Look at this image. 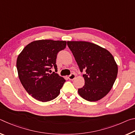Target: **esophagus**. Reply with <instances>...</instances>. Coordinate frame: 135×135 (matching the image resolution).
<instances>
[{
	"label": "esophagus",
	"mask_w": 135,
	"mask_h": 135,
	"mask_svg": "<svg viewBox=\"0 0 135 135\" xmlns=\"http://www.w3.org/2000/svg\"><path fill=\"white\" fill-rule=\"evenodd\" d=\"M75 77H76V75L74 73H72V74H71L69 76H68V79L70 80H74L75 79Z\"/></svg>",
	"instance_id": "1"
}]
</instances>
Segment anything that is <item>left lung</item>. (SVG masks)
I'll list each match as a JSON object with an SVG mask.
<instances>
[{"label":"left lung","instance_id":"left-lung-1","mask_svg":"<svg viewBox=\"0 0 135 135\" xmlns=\"http://www.w3.org/2000/svg\"><path fill=\"white\" fill-rule=\"evenodd\" d=\"M83 76L84 85L78 89L83 99L93 102L108 94L117 78L118 67L113 56L107 49L83 41L67 42Z\"/></svg>","mask_w":135,"mask_h":135}]
</instances>
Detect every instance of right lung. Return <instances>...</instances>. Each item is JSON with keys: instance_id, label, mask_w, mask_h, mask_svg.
I'll list each match as a JSON object with an SVG mask.
<instances>
[{"instance_id": "right-lung-1", "label": "right lung", "mask_w": 135, "mask_h": 135, "mask_svg": "<svg viewBox=\"0 0 135 135\" xmlns=\"http://www.w3.org/2000/svg\"><path fill=\"white\" fill-rule=\"evenodd\" d=\"M66 45V41L36 40L27 45L18 55V77L27 93L35 99L44 102L59 95L65 80L49 71L52 67L57 70V54Z\"/></svg>"}]
</instances>
